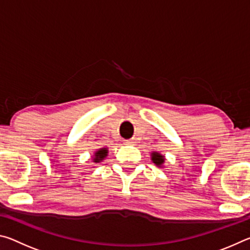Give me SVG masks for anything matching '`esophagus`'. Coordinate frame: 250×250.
<instances>
[{
  "label": "esophagus",
  "instance_id": "34e87169",
  "mask_svg": "<svg viewBox=\"0 0 250 250\" xmlns=\"http://www.w3.org/2000/svg\"><path fill=\"white\" fill-rule=\"evenodd\" d=\"M133 141L132 140H125V145H126V146H131V145H133Z\"/></svg>",
  "mask_w": 250,
  "mask_h": 250
}]
</instances>
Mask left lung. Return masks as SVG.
Returning <instances> with one entry per match:
<instances>
[{
    "label": "left lung",
    "instance_id": "1",
    "mask_svg": "<svg viewBox=\"0 0 250 250\" xmlns=\"http://www.w3.org/2000/svg\"><path fill=\"white\" fill-rule=\"evenodd\" d=\"M151 160L158 167H164L163 164H164V161H166V158H164V155L159 153V152H152Z\"/></svg>",
    "mask_w": 250,
    "mask_h": 250
}]
</instances>
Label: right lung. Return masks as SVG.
Segmentation results:
<instances>
[{
    "mask_svg": "<svg viewBox=\"0 0 250 250\" xmlns=\"http://www.w3.org/2000/svg\"><path fill=\"white\" fill-rule=\"evenodd\" d=\"M108 156V147H100L97 151H95L94 155H92V162L99 163L101 161H104V158Z\"/></svg>",
    "mask_w": 250,
    "mask_h": 250,
    "instance_id": "obj_1",
    "label": "right lung"
}]
</instances>
